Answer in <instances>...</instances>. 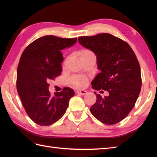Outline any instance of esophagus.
Returning a JSON list of instances; mask_svg holds the SVG:
<instances>
[{"label":"esophagus","instance_id":"esophagus-1","mask_svg":"<svg viewBox=\"0 0 157 157\" xmlns=\"http://www.w3.org/2000/svg\"><path fill=\"white\" fill-rule=\"evenodd\" d=\"M77 93L80 94L81 95H85L86 94H87V92L86 91V90H77Z\"/></svg>","mask_w":157,"mask_h":157}]
</instances>
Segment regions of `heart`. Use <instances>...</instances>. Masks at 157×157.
Returning <instances> with one entry per match:
<instances>
[{"mask_svg":"<svg viewBox=\"0 0 157 157\" xmlns=\"http://www.w3.org/2000/svg\"><path fill=\"white\" fill-rule=\"evenodd\" d=\"M80 57L86 55H91L93 54L92 52L87 49H83L80 52ZM71 82L75 87L77 88H83L88 83V78L82 76H74L71 78Z\"/></svg>","mask_w":157,"mask_h":157,"instance_id":"heart-1","label":"heart"}]
</instances>
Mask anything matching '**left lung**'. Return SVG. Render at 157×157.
Segmentation results:
<instances>
[{
  "label": "left lung",
  "instance_id": "1",
  "mask_svg": "<svg viewBox=\"0 0 157 157\" xmlns=\"http://www.w3.org/2000/svg\"><path fill=\"white\" fill-rule=\"evenodd\" d=\"M78 40L96 56L100 73L92 80V88L109 93L103 98L94 92L97 100L90 112L104 124H117L132 111L140 93L141 69L136 54L127 42L109 33Z\"/></svg>",
  "mask_w": 157,
  "mask_h": 157
}]
</instances>
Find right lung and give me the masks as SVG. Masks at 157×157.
<instances>
[{
	"label": "right lung",
	"instance_id": "obj_1",
	"mask_svg": "<svg viewBox=\"0 0 157 157\" xmlns=\"http://www.w3.org/2000/svg\"><path fill=\"white\" fill-rule=\"evenodd\" d=\"M76 42L77 39L46 35L33 41L23 52L17 70V90L27 115L37 124L49 126L59 120L75 95L73 89L66 87L52 96L48 82L62 71L61 51Z\"/></svg>",
	"mask_w": 157,
	"mask_h": 157
}]
</instances>
